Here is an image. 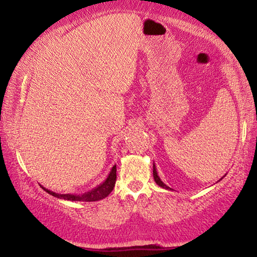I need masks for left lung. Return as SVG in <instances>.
I'll use <instances>...</instances> for the list:
<instances>
[{"label":"left lung","mask_w":257,"mask_h":257,"mask_svg":"<svg viewBox=\"0 0 257 257\" xmlns=\"http://www.w3.org/2000/svg\"><path fill=\"white\" fill-rule=\"evenodd\" d=\"M153 177H154V180H155V182L156 184H158L160 187H162V188H164V189H168V190H171V188L169 186H167L164 184V182L160 179V177H159V175H158V171H156V167H155V164L153 163ZM223 178V177H222ZM222 178H221V179H222ZM220 179V180H221Z\"/></svg>","instance_id":"1"}]
</instances>
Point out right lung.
<instances>
[{
  "label": "right lung",
  "mask_w": 257,
  "mask_h": 257,
  "mask_svg": "<svg viewBox=\"0 0 257 257\" xmlns=\"http://www.w3.org/2000/svg\"><path fill=\"white\" fill-rule=\"evenodd\" d=\"M115 180H116V165H113L110 173L106 177V179L104 180L102 184H99L98 186L95 187L92 190L87 191V193L80 194V195H76V194H58L54 193V191H51L49 189L44 188L42 186V188L44 189L46 193H49L50 195L54 197H58L61 199H67V201H81V202H96L99 201V199L105 198L106 196L110 195V193L113 189V187L115 185Z\"/></svg>",
  "instance_id": "right-lung-1"
}]
</instances>
